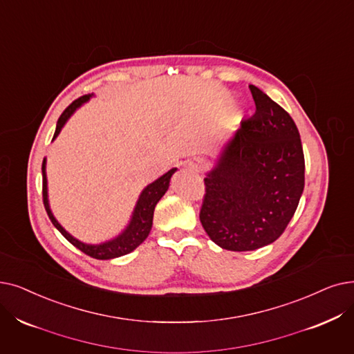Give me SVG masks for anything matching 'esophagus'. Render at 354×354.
I'll return each instance as SVG.
<instances>
[{"label": "esophagus", "instance_id": "1", "mask_svg": "<svg viewBox=\"0 0 354 354\" xmlns=\"http://www.w3.org/2000/svg\"><path fill=\"white\" fill-rule=\"evenodd\" d=\"M185 166L189 169V171L201 172V171H204V167H205V160L201 159V158H192V159L187 160Z\"/></svg>", "mask_w": 354, "mask_h": 354}]
</instances>
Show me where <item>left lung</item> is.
<instances>
[{"instance_id":"obj_1","label":"left lung","mask_w":354,"mask_h":354,"mask_svg":"<svg viewBox=\"0 0 354 354\" xmlns=\"http://www.w3.org/2000/svg\"><path fill=\"white\" fill-rule=\"evenodd\" d=\"M256 111L241 121L204 178L199 220L209 239L232 252H249L279 239L305 185L299 131L263 91L249 85Z\"/></svg>"}]
</instances>
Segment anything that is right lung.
Returning a JSON list of instances; mask_svg holds the SVG:
<instances>
[{"label": "right lung", "mask_w": 354, "mask_h": 354, "mask_svg": "<svg viewBox=\"0 0 354 354\" xmlns=\"http://www.w3.org/2000/svg\"><path fill=\"white\" fill-rule=\"evenodd\" d=\"M89 95H82L78 100H75L71 105H68L65 111L60 114L57 124H56V131H55V137L59 134V131L62 130L64 124L66 122V120L73 114V111L78 109L80 105H82L85 101H88ZM46 160H43L41 165V172H43V204L46 208V212H48L50 221L53 223V225L59 230L62 236L71 243L73 244L76 249H80L81 252H84L85 254L98 259V260H109V259H114V257H120L124 256L130 252H133L137 245H140L146 237L149 236L150 230H151V224H153V212H155V207L159 203V199L165 195V192L169 188V180H171V176L176 172V169H171V171L166 172L163 176H160L159 179H156L150 185H147L145 188V191L142 192L139 201H137V205L134 208L133 212V218L129 224V227L124 230V233L121 236H118L117 239L106 241L102 244H97V245H91V244H85L81 243L80 240L73 239L69 233H66L65 230L62 228L49 208V203H48V180H46Z\"/></svg>", "instance_id": "right-lung-1"}]
</instances>
